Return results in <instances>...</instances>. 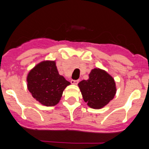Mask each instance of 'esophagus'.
Wrapping results in <instances>:
<instances>
[{
  "label": "esophagus",
  "instance_id": "1",
  "mask_svg": "<svg viewBox=\"0 0 149 149\" xmlns=\"http://www.w3.org/2000/svg\"><path fill=\"white\" fill-rule=\"evenodd\" d=\"M79 80H71L70 81V83L72 84H75V85H76V84H79Z\"/></svg>",
  "mask_w": 149,
  "mask_h": 149
}]
</instances>
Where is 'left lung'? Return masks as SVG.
<instances>
[{
	"label": "left lung",
	"instance_id": "8db88e82",
	"mask_svg": "<svg viewBox=\"0 0 149 149\" xmlns=\"http://www.w3.org/2000/svg\"><path fill=\"white\" fill-rule=\"evenodd\" d=\"M88 77V80L79 83L84 102L94 109L102 108L115 97V81L106 71L99 68L93 69Z\"/></svg>",
	"mask_w": 149,
	"mask_h": 149
}]
</instances>
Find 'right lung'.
I'll use <instances>...</instances> for the list:
<instances>
[{
    "label": "right lung",
    "instance_id": "add662e5",
    "mask_svg": "<svg viewBox=\"0 0 149 149\" xmlns=\"http://www.w3.org/2000/svg\"><path fill=\"white\" fill-rule=\"evenodd\" d=\"M27 87L32 97L45 106H55L70 83L58 73L55 61H43L29 73Z\"/></svg>",
    "mask_w": 149,
    "mask_h": 149
}]
</instances>
